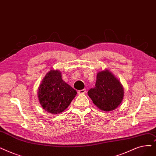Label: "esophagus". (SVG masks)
<instances>
[{
    "mask_svg": "<svg viewBox=\"0 0 156 156\" xmlns=\"http://www.w3.org/2000/svg\"><path fill=\"white\" fill-rule=\"evenodd\" d=\"M86 92H87L86 89H82V90H80L78 91L79 94H85Z\"/></svg>",
    "mask_w": 156,
    "mask_h": 156,
    "instance_id": "obj_1",
    "label": "esophagus"
}]
</instances>
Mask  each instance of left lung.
<instances>
[{"label":"left lung","instance_id":"obj_1","mask_svg":"<svg viewBox=\"0 0 156 156\" xmlns=\"http://www.w3.org/2000/svg\"><path fill=\"white\" fill-rule=\"evenodd\" d=\"M88 95L101 110L111 112L122 103L124 90L120 81L105 69L98 73L96 87L88 91Z\"/></svg>","mask_w":156,"mask_h":156}]
</instances>
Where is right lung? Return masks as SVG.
<instances>
[{"label": "right lung", "instance_id": "obj_1", "mask_svg": "<svg viewBox=\"0 0 156 156\" xmlns=\"http://www.w3.org/2000/svg\"><path fill=\"white\" fill-rule=\"evenodd\" d=\"M77 92L62 79L60 71L51 69L38 87L37 96L43 109L51 114L63 112Z\"/></svg>", "mask_w": 156, "mask_h": 156}]
</instances>
